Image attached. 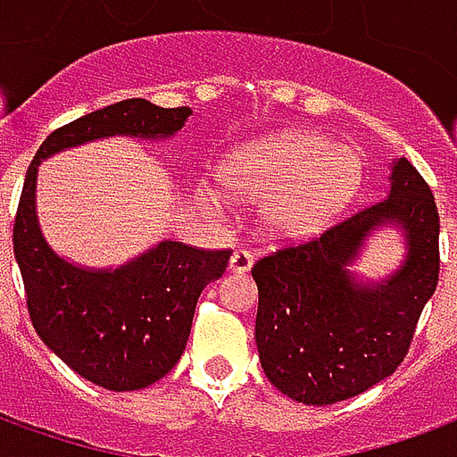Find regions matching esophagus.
Returning a JSON list of instances; mask_svg holds the SVG:
<instances>
[{
	"instance_id": "obj_1",
	"label": "esophagus",
	"mask_w": 457,
	"mask_h": 457,
	"mask_svg": "<svg viewBox=\"0 0 457 457\" xmlns=\"http://www.w3.org/2000/svg\"><path fill=\"white\" fill-rule=\"evenodd\" d=\"M252 262H254V254H252V252H247V249H235V252H232V259H229V269L242 274V271H249V269H252Z\"/></svg>"
}]
</instances>
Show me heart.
<instances>
[{
    "label": "heart",
    "instance_id": "obj_1",
    "mask_svg": "<svg viewBox=\"0 0 457 457\" xmlns=\"http://www.w3.org/2000/svg\"><path fill=\"white\" fill-rule=\"evenodd\" d=\"M360 179L357 151L306 131L232 151L218 170L222 188L262 200L259 225L271 239H301L326 228L353 200Z\"/></svg>",
    "mask_w": 457,
    "mask_h": 457
}]
</instances>
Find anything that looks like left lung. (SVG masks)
Masks as SVG:
<instances>
[{
	"instance_id": "left-lung-1",
	"label": "left lung",
	"mask_w": 457,
	"mask_h": 457,
	"mask_svg": "<svg viewBox=\"0 0 457 457\" xmlns=\"http://www.w3.org/2000/svg\"><path fill=\"white\" fill-rule=\"evenodd\" d=\"M399 221L410 257L389 282L360 287L344 269L374 224ZM438 208L419 170L394 163L389 195L320 235L259 257V360L269 382L313 406L367 392L403 362L441 271Z\"/></svg>"
}]
</instances>
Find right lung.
Wrapping results in <instances>:
<instances>
[{
  "label": "right lung",
  "mask_w": 457,
  "mask_h": 457,
  "mask_svg": "<svg viewBox=\"0 0 457 457\" xmlns=\"http://www.w3.org/2000/svg\"><path fill=\"white\" fill-rule=\"evenodd\" d=\"M190 107L121 100L51 131L26 170L14 218V257L36 333L73 372L110 392H134L173 370L188 343L203 288L232 249L161 242L114 271H87L51 252L36 222V166L55 151L112 134L169 137Z\"/></svg>",
  "instance_id": "obj_1"
}]
</instances>
